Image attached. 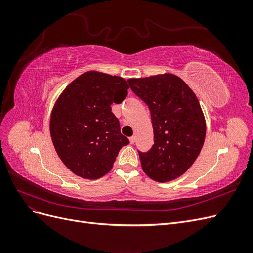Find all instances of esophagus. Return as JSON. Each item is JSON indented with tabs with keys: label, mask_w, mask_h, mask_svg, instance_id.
I'll return each mask as SVG.
<instances>
[{
	"label": "esophagus",
	"mask_w": 253,
	"mask_h": 253,
	"mask_svg": "<svg viewBox=\"0 0 253 253\" xmlns=\"http://www.w3.org/2000/svg\"><path fill=\"white\" fill-rule=\"evenodd\" d=\"M135 141H136V137H135V136L129 137V142H131V143L133 144V143H135Z\"/></svg>",
	"instance_id": "esophagus-1"
}]
</instances>
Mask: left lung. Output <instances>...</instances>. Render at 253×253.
I'll return each mask as SVG.
<instances>
[{
  "instance_id": "left-lung-1",
  "label": "left lung",
  "mask_w": 253,
  "mask_h": 253,
  "mask_svg": "<svg viewBox=\"0 0 253 253\" xmlns=\"http://www.w3.org/2000/svg\"><path fill=\"white\" fill-rule=\"evenodd\" d=\"M127 82L149 106L154 131L150 151H138L143 172L159 182L179 177L193 165L205 141L206 122L195 94L172 74Z\"/></svg>"
}]
</instances>
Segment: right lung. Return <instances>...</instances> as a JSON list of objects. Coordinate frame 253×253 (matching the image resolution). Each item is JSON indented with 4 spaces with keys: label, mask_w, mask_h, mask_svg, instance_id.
I'll return each instance as SVG.
<instances>
[{
    "label": "right lung",
    "mask_w": 253,
    "mask_h": 253,
    "mask_svg": "<svg viewBox=\"0 0 253 253\" xmlns=\"http://www.w3.org/2000/svg\"><path fill=\"white\" fill-rule=\"evenodd\" d=\"M126 81L117 76L86 72L60 95L50 116V136L63 164L82 178L109 173L128 139L120 133L111 105L127 95Z\"/></svg>",
    "instance_id": "obj_1"
}]
</instances>
